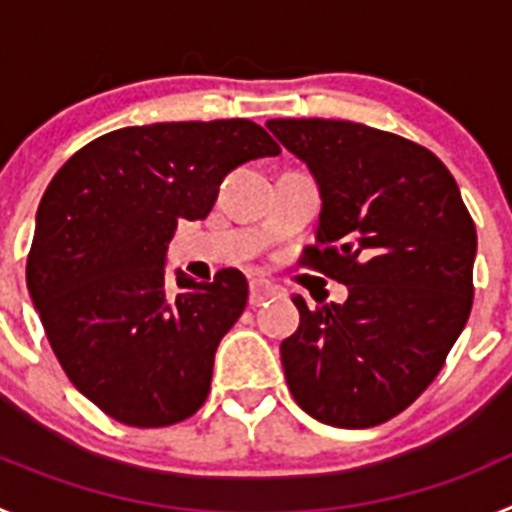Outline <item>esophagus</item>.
Segmentation results:
<instances>
[{
  "mask_svg": "<svg viewBox=\"0 0 512 512\" xmlns=\"http://www.w3.org/2000/svg\"><path fill=\"white\" fill-rule=\"evenodd\" d=\"M248 289H251L248 302H251L253 307L264 305L269 297L277 295V287H274V284H269V282H264V279H251V287H248Z\"/></svg>",
  "mask_w": 512,
  "mask_h": 512,
  "instance_id": "1",
  "label": "esophagus"
}]
</instances>
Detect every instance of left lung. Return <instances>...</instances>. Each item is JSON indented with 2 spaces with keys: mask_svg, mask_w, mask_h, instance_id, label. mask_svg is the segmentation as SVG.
<instances>
[{
  "mask_svg": "<svg viewBox=\"0 0 512 512\" xmlns=\"http://www.w3.org/2000/svg\"><path fill=\"white\" fill-rule=\"evenodd\" d=\"M320 192L318 246L302 264L346 284L282 341L292 397L336 428L395 418L441 372L472 310L477 230L428 148L348 120H269Z\"/></svg>",
  "mask_w": 512,
  "mask_h": 512,
  "instance_id": "left-lung-1",
  "label": "left lung"
}]
</instances>
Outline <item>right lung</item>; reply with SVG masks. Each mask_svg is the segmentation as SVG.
Wrapping results in <instances>:
<instances>
[{
	"mask_svg": "<svg viewBox=\"0 0 512 512\" xmlns=\"http://www.w3.org/2000/svg\"><path fill=\"white\" fill-rule=\"evenodd\" d=\"M251 120L120 128L61 166L35 215L27 292L76 390L138 428L202 408L217 343L241 318L238 269L194 282L166 251L179 220H205L235 166L277 156Z\"/></svg>",
	"mask_w": 512,
	"mask_h": 512,
	"instance_id": "add662e5",
	"label": "right lung"
}]
</instances>
